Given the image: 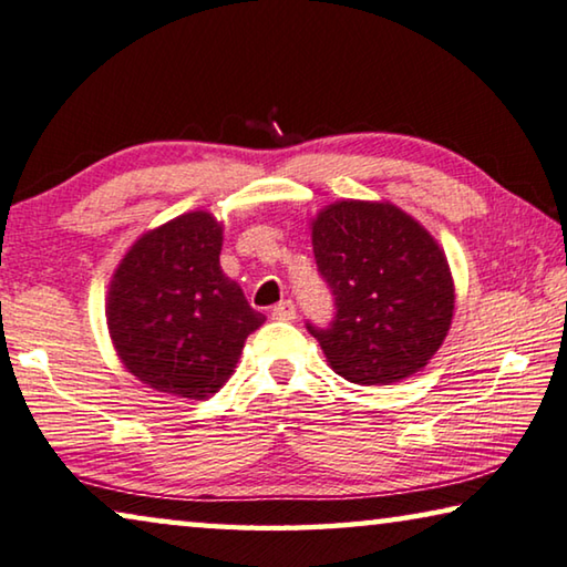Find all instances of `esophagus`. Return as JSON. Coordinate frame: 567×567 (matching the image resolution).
<instances>
[{
	"instance_id": "esophagus-1",
	"label": "esophagus",
	"mask_w": 567,
	"mask_h": 567,
	"mask_svg": "<svg viewBox=\"0 0 567 567\" xmlns=\"http://www.w3.org/2000/svg\"><path fill=\"white\" fill-rule=\"evenodd\" d=\"M295 316H298V308H295L292 300H282L272 308V318L277 320H295Z\"/></svg>"
}]
</instances>
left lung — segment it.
<instances>
[{
    "label": "left lung",
    "mask_w": 567,
    "mask_h": 567,
    "mask_svg": "<svg viewBox=\"0 0 567 567\" xmlns=\"http://www.w3.org/2000/svg\"><path fill=\"white\" fill-rule=\"evenodd\" d=\"M318 272L336 302L326 328L305 322L350 383L409 379L444 343L454 282L434 237L393 204L338 202L312 221Z\"/></svg>",
    "instance_id": "obj_1"
}]
</instances>
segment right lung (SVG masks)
Returning a JSON list of instances; mask_svg holds the SVG:
<instances>
[{"label": "right lung", "instance_id": "right-lung-1", "mask_svg": "<svg viewBox=\"0 0 567 567\" xmlns=\"http://www.w3.org/2000/svg\"><path fill=\"white\" fill-rule=\"evenodd\" d=\"M221 227L182 214L143 235L107 292V330L123 365L148 389L182 399L217 393L265 322L219 267Z\"/></svg>", "mask_w": 567, "mask_h": 567}]
</instances>
